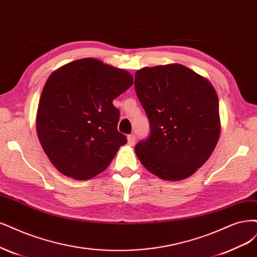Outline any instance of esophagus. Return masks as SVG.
Masks as SVG:
<instances>
[{"instance_id":"esophagus-1","label":"esophagus","mask_w":257,"mask_h":257,"mask_svg":"<svg viewBox=\"0 0 257 257\" xmlns=\"http://www.w3.org/2000/svg\"><path fill=\"white\" fill-rule=\"evenodd\" d=\"M135 144V135L134 134H131L127 136V145L128 146H134Z\"/></svg>"}]
</instances>
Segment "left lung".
Wrapping results in <instances>:
<instances>
[{
    "label": "left lung",
    "mask_w": 257,
    "mask_h": 257,
    "mask_svg": "<svg viewBox=\"0 0 257 257\" xmlns=\"http://www.w3.org/2000/svg\"><path fill=\"white\" fill-rule=\"evenodd\" d=\"M135 90L151 125L135 153L148 171L166 181L191 176L213 153L221 131L219 100L208 79L180 64L145 67Z\"/></svg>",
    "instance_id": "1"
}]
</instances>
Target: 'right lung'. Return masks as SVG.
Masks as SVG:
<instances>
[{"label":"right lung","mask_w":257,"mask_h":257,"mask_svg":"<svg viewBox=\"0 0 257 257\" xmlns=\"http://www.w3.org/2000/svg\"><path fill=\"white\" fill-rule=\"evenodd\" d=\"M133 85L126 70L95 58L55 70L41 92L36 131L56 169L74 180H89L111 163L126 137L118 132L112 101Z\"/></svg>","instance_id":"obj_1"}]
</instances>
